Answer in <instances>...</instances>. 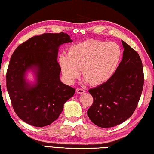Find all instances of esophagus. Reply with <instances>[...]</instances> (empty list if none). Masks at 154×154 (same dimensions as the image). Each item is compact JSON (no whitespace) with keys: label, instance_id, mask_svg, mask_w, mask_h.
Returning <instances> with one entry per match:
<instances>
[{"label":"esophagus","instance_id":"esophagus-1","mask_svg":"<svg viewBox=\"0 0 154 154\" xmlns=\"http://www.w3.org/2000/svg\"><path fill=\"white\" fill-rule=\"evenodd\" d=\"M76 93L78 94H82V93H84L85 92V90L82 89V88H76Z\"/></svg>","mask_w":154,"mask_h":154}]
</instances>
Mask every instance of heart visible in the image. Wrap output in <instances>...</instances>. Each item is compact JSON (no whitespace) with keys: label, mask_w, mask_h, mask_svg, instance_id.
Returning a JSON list of instances; mask_svg holds the SVG:
<instances>
[{"label":"heart","mask_w":154,"mask_h":154,"mask_svg":"<svg viewBox=\"0 0 154 154\" xmlns=\"http://www.w3.org/2000/svg\"><path fill=\"white\" fill-rule=\"evenodd\" d=\"M121 57L122 50L116 43L88 40L71 46L68 53L61 54L59 64L69 84L79 76L82 69L85 82L99 85L111 79Z\"/></svg>","instance_id":"heart-1"}]
</instances>
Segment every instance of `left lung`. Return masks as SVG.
Wrapping results in <instances>:
<instances>
[{
  "label": "left lung",
  "instance_id": "obj_1",
  "mask_svg": "<svg viewBox=\"0 0 154 154\" xmlns=\"http://www.w3.org/2000/svg\"><path fill=\"white\" fill-rule=\"evenodd\" d=\"M124 51L122 61L111 79L88 90L93 103L87 114L101 128L117 126L128 119L135 110L144 84L141 59L139 54L121 40Z\"/></svg>",
  "mask_w": 154,
  "mask_h": 154
}]
</instances>
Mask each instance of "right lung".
Segmentation results:
<instances>
[{"label":"right lung","mask_w":154,"mask_h":154,"mask_svg":"<svg viewBox=\"0 0 154 154\" xmlns=\"http://www.w3.org/2000/svg\"><path fill=\"white\" fill-rule=\"evenodd\" d=\"M72 42L63 32L45 33L28 39L13 52L6 75L7 88L16 114L28 125H51L74 95V88L60 80L61 67L57 59L60 45ZM29 69L36 76L34 84L25 79Z\"/></svg>","instance_id":"1"}]
</instances>
